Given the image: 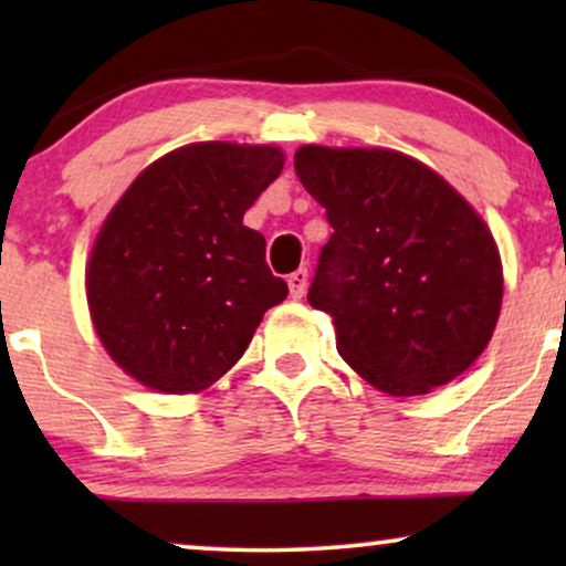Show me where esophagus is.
Wrapping results in <instances>:
<instances>
[{"instance_id": "esophagus-1", "label": "esophagus", "mask_w": 566, "mask_h": 566, "mask_svg": "<svg viewBox=\"0 0 566 566\" xmlns=\"http://www.w3.org/2000/svg\"><path fill=\"white\" fill-rule=\"evenodd\" d=\"M306 283H308V273L304 268L296 270V273L289 275V289L293 298H301L306 293Z\"/></svg>"}]
</instances>
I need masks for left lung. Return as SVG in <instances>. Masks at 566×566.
<instances>
[{
	"mask_svg": "<svg viewBox=\"0 0 566 566\" xmlns=\"http://www.w3.org/2000/svg\"><path fill=\"white\" fill-rule=\"evenodd\" d=\"M293 167L332 227L308 304L332 316L339 355L389 397L461 376L502 306V262L482 216L391 149L308 144Z\"/></svg>",
	"mask_w": 566,
	"mask_h": 566,
	"instance_id": "obj_1",
	"label": "left lung"
}]
</instances>
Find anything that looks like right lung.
<instances>
[{
	"label": "right lung",
	"instance_id": "right-lung-1",
	"mask_svg": "<svg viewBox=\"0 0 566 566\" xmlns=\"http://www.w3.org/2000/svg\"><path fill=\"white\" fill-rule=\"evenodd\" d=\"M283 161L277 146L188 144L146 167L107 213L87 304L107 355L138 384L208 389L289 296L265 237L242 221Z\"/></svg>",
	"mask_w": 566,
	"mask_h": 566
}]
</instances>
